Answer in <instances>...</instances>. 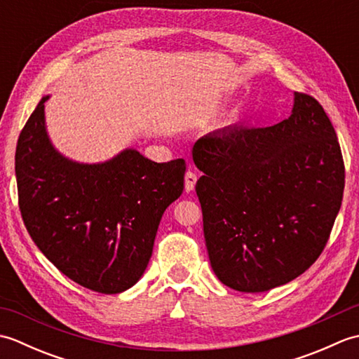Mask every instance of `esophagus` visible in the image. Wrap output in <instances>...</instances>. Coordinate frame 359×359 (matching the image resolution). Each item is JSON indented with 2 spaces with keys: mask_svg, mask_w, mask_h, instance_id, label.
<instances>
[{
  "mask_svg": "<svg viewBox=\"0 0 359 359\" xmlns=\"http://www.w3.org/2000/svg\"><path fill=\"white\" fill-rule=\"evenodd\" d=\"M196 182H197V175H196V172H193V171H187V174H185V191H187V193L193 191L194 187H196Z\"/></svg>",
  "mask_w": 359,
  "mask_h": 359,
  "instance_id": "obj_1",
  "label": "esophagus"
}]
</instances>
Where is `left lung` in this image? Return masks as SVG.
Masks as SVG:
<instances>
[{
	"label": "left lung",
	"mask_w": 359,
	"mask_h": 359,
	"mask_svg": "<svg viewBox=\"0 0 359 359\" xmlns=\"http://www.w3.org/2000/svg\"><path fill=\"white\" fill-rule=\"evenodd\" d=\"M193 160L210 264L219 280L261 293L299 276L323 253L344 193L330 118L294 93L292 116L270 128L226 126L201 137Z\"/></svg>",
	"instance_id": "8db88e82"
}]
</instances>
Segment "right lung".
I'll use <instances>...</instances> for the list:
<instances>
[{"mask_svg": "<svg viewBox=\"0 0 359 359\" xmlns=\"http://www.w3.org/2000/svg\"><path fill=\"white\" fill-rule=\"evenodd\" d=\"M43 97L20 134L15 175L25 225L41 253L81 287L116 294L139 280L165 210L184 191L185 160L134 148L81 163L53 147Z\"/></svg>", "mask_w": 359, "mask_h": 359, "instance_id": "right-lung-1", "label": "right lung"}]
</instances>
